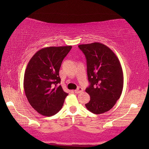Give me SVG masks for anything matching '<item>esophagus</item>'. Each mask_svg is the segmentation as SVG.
Returning a JSON list of instances; mask_svg holds the SVG:
<instances>
[{
	"label": "esophagus",
	"instance_id": "esophagus-1",
	"mask_svg": "<svg viewBox=\"0 0 149 149\" xmlns=\"http://www.w3.org/2000/svg\"><path fill=\"white\" fill-rule=\"evenodd\" d=\"M83 91H84V89H83L81 87H79L77 88V89H75V90L74 91V92H75V93H77V94H78V93H80L83 92Z\"/></svg>",
	"mask_w": 149,
	"mask_h": 149
}]
</instances>
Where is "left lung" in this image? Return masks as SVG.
<instances>
[{"label":"left lung","instance_id":"left-lung-1","mask_svg":"<svg viewBox=\"0 0 149 149\" xmlns=\"http://www.w3.org/2000/svg\"><path fill=\"white\" fill-rule=\"evenodd\" d=\"M87 60L90 85L85 91L90 95L85 107L93 114L110 110L122 95L123 75L119 59L110 48L100 42L79 45Z\"/></svg>","mask_w":149,"mask_h":149}]
</instances>
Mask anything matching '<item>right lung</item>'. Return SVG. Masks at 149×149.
Segmentation results:
<instances>
[{
    "label": "right lung",
    "instance_id": "right-lung-1",
    "mask_svg": "<svg viewBox=\"0 0 149 149\" xmlns=\"http://www.w3.org/2000/svg\"><path fill=\"white\" fill-rule=\"evenodd\" d=\"M72 46L41 49L30 59L24 74V88L31 107L40 114L51 116L61 109L67 93L60 84L59 70Z\"/></svg>",
    "mask_w": 149,
    "mask_h": 149
}]
</instances>
